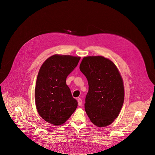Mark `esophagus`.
<instances>
[{
	"label": "esophagus",
	"instance_id": "obj_1",
	"mask_svg": "<svg viewBox=\"0 0 155 155\" xmlns=\"http://www.w3.org/2000/svg\"><path fill=\"white\" fill-rule=\"evenodd\" d=\"M77 101H78V105H79V106L81 105V104H82V100H81V99L78 98V99H77Z\"/></svg>",
	"mask_w": 155,
	"mask_h": 155
}]
</instances>
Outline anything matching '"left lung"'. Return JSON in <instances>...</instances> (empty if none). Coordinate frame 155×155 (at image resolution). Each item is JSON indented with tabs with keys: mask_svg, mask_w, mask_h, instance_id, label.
Here are the masks:
<instances>
[{
	"mask_svg": "<svg viewBox=\"0 0 155 155\" xmlns=\"http://www.w3.org/2000/svg\"><path fill=\"white\" fill-rule=\"evenodd\" d=\"M80 70L87 80L89 90L86 113L97 127L112 124L118 117L124 99L122 77L115 64L102 56L84 57Z\"/></svg>",
	"mask_w": 155,
	"mask_h": 155,
	"instance_id": "obj_1",
	"label": "left lung"
}]
</instances>
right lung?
Segmentation results:
<instances>
[{
  "mask_svg": "<svg viewBox=\"0 0 155 155\" xmlns=\"http://www.w3.org/2000/svg\"><path fill=\"white\" fill-rule=\"evenodd\" d=\"M80 57L54 54L43 63L35 88L39 115L54 126L64 123L76 110L78 102L66 84V78L77 67Z\"/></svg>",
  "mask_w": 155,
  "mask_h": 155,
  "instance_id": "obj_1",
  "label": "right lung"
}]
</instances>
